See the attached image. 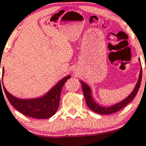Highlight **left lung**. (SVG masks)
<instances>
[{
  "mask_svg": "<svg viewBox=\"0 0 146 146\" xmlns=\"http://www.w3.org/2000/svg\"><path fill=\"white\" fill-rule=\"evenodd\" d=\"M141 79L142 69H141L138 81H137V84H136L135 89H134L133 91L131 92V94L129 95L127 98H125V99L123 100L122 101L118 103V104L113 105L112 106H110V107H103V106H99V105L96 104V103L94 101V99H92L90 88L88 85L86 84V83H83V81H81V83L82 85V89H83V94H84L85 96L86 102L88 107H89V108L91 109L92 111H94V112L98 113V114H110L114 112H117V111L119 110L122 109L123 108H124L125 106H127L131 101H132V99L135 97L137 92H138L139 89L141 86Z\"/></svg>",
  "mask_w": 146,
  "mask_h": 146,
  "instance_id": "left-lung-1",
  "label": "left lung"
}]
</instances>
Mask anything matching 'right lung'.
<instances>
[{"label": "right lung", "instance_id": "1", "mask_svg": "<svg viewBox=\"0 0 146 146\" xmlns=\"http://www.w3.org/2000/svg\"><path fill=\"white\" fill-rule=\"evenodd\" d=\"M3 74L4 70H3ZM70 78L71 76H67L56 84L46 94L42 97L32 99H18L7 91L3 86V82H2V85L8 101L14 108L27 117L44 119L52 117L57 111L59 106L61 90L64 83ZM1 81H3V80H1L0 78ZM0 85L1 88V83Z\"/></svg>", "mask_w": 146, "mask_h": 146}]
</instances>
